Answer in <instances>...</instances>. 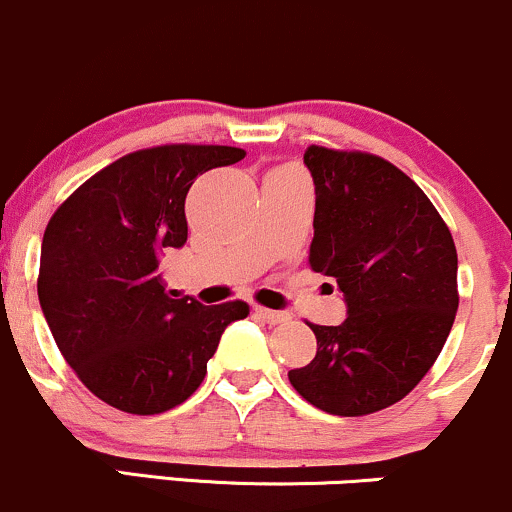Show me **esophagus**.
Returning a JSON list of instances; mask_svg holds the SVG:
<instances>
[{
  "mask_svg": "<svg viewBox=\"0 0 512 512\" xmlns=\"http://www.w3.org/2000/svg\"><path fill=\"white\" fill-rule=\"evenodd\" d=\"M254 314L258 319H263L266 324H271V326L283 324V321L290 319V314H287V312H275V309H266V307H256Z\"/></svg>",
  "mask_w": 512,
  "mask_h": 512,
  "instance_id": "obj_1",
  "label": "esophagus"
}]
</instances>
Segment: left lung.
<instances>
[{
	"label": "left lung",
	"instance_id": "1",
	"mask_svg": "<svg viewBox=\"0 0 512 512\" xmlns=\"http://www.w3.org/2000/svg\"><path fill=\"white\" fill-rule=\"evenodd\" d=\"M309 266L336 280L346 321L312 326L317 355L287 372L309 404L365 416L433 367L457 314V249L428 195L382 157L312 145Z\"/></svg>",
	"mask_w": 512,
	"mask_h": 512
}]
</instances>
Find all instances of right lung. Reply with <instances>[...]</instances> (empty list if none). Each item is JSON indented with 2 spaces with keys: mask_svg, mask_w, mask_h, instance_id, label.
<instances>
[{
  "mask_svg": "<svg viewBox=\"0 0 512 512\" xmlns=\"http://www.w3.org/2000/svg\"><path fill=\"white\" fill-rule=\"evenodd\" d=\"M244 149H140L74 191L40 246L38 300L65 360L91 394L137 416L183 404L203 382L222 331L246 302L205 307L166 295L159 258L188 239L186 195Z\"/></svg>",
  "mask_w": 512,
  "mask_h": 512,
  "instance_id": "right-lung-1",
  "label": "right lung"
}]
</instances>
